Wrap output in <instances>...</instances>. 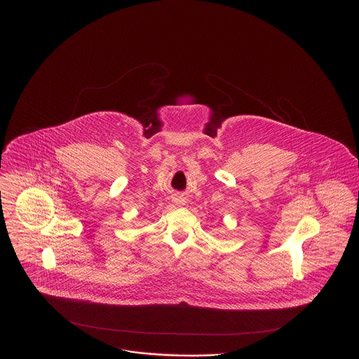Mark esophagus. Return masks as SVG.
I'll return each instance as SVG.
<instances>
[{
    "mask_svg": "<svg viewBox=\"0 0 359 359\" xmlns=\"http://www.w3.org/2000/svg\"><path fill=\"white\" fill-rule=\"evenodd\" d=\"M175 202H176L177 205H186V201H184V198H182V196H177V198H175Z\"/></svg>",
    "mask_w": 359,
    "mask_h": 359,
    "instance_id": "obj_1",
    "label": "esophagus"
}]
</instances>
